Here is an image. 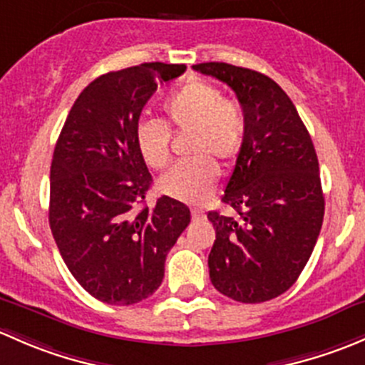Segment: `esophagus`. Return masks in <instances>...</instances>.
<instances>
[{
    "mask_svg": "<svg viewBox=\"0 0 365 365\" xmlns=\"http://www.w3.org/2000/svg\"><path fill=\"white\" fill-rule=\"evenodd\" d=\"M191 216H193V220H202L205 214H204V210H202V209L193 207V209H191Z\"/></svg>",
    "mask_w": 365,
    "mask_h": 365,
    "instance_id": "1",
    "label": "esophagus"
}]
</instances>
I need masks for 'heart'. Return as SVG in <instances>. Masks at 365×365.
Segmentation results:
<instances>
[{"label":"heart","mask_w":365,"mask_h":365,"mask_svg":"<svg viewBox=\"0 0 365 365\" xmlns=\"http://www.w3.org/2000/svg\"><path fill=\"white\" fill-rule=\"evenodd\" d=\"M168 123L181 131L195 130L191 153L197 158L175 165L160 181V190L175 200L200 204L220 181L217 156L227 165L237 161L247 135V119L235 101L205 81L191 78L170 93L163 103ZM140 156L151 168L161 170L172 160V133L160 119L142 121L135 131Z\"/></svg>","instance_id":"heart-1"}]
</instances>
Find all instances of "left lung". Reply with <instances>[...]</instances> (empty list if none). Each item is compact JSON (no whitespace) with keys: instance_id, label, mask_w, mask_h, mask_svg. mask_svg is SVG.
Returning <instances> with one entry per match:
<instances>
[{"instance_id":"obj_1","label":"left lung","mask_w":365,"mask_h":365,"mask_svg":"<svg viewBox=\"0 0 365 365\" xmlns=\"http://www.w3.org/2000/svg\"><path fill=\"white\" fill-rule=\"evenodd\" d=\"M193 70L230 86L247 119L221 198L237 216L207 214L216 230L210 283L237 302L276 299L300 276L322 230L325 198L313 140L287 93L267 75L228 63Z\"/></svg>"}]
</instances>
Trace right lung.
Returning a JSON list of instances; mask_svg holds the SVG:
<instances>
[{"label":"right lung","instance_id":"1","mask_svg":"<svg viewBox=\"0 0 365 365\" xmlns=\"http://www.w3.org/2000/svg\"><path fill=\"white\" fill-rule=\"evenodd\" d=\"M186 65L144 63L95 78L78 95L51 165L48 223L77 283L101 302L131 306L158 290L165 258L190 225L174 198L142 205L153 178L137 148L138 118Z\"/></svg>","mask_w":365,"mask_h":365}]
</instances>
